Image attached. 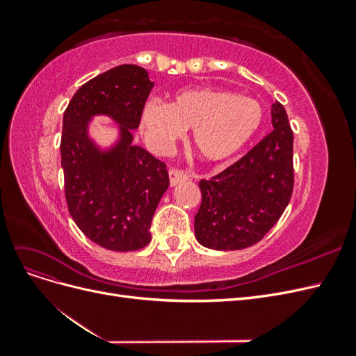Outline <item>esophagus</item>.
I'll use <instances>...</instances> for the list:
<instances>
[{
    "instance_id": "34e87169",
    "label": "esophagus",
    "mask_w": 356,
    "mask_h": 356,
    "mask_svg": "<svg viewBox=\"0 0 356 356\" xmlns=\"http://www.w3.org/2000/svg\"><path fill=\"white\" fill-rule=\"evenodd\" d=\"M169 179H170V186L174 187V186H177L178 182H182V181H187L188 179V175L186 174L184 170H181V169H170L169 170Z\"/></svg>"
}]
</instances>
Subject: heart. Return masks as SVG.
<instances>
[{"instance_id":"heart-1","label":"heart","mask_w":356,"mask_h":356,"mask_svg":"<svg viewBox=\"0 0 356 356\" xmlns=\"http://www.w3.org/2000/svg\"><path fill=\"white\" fill-rule=\"evenodd\" d=\"M261 104L246 96L217 89H191L166 105L148 102L141 115L147 143L166 152L191 129V145L208 161L238 153L263 123Z\"/></svg>"}]
</instances>
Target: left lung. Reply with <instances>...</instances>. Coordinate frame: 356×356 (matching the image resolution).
Returning a JSON list of instances; mask_svg holds the SVG:
<instances>
[{
  "label": "left lung",
  "mask_w": 356,
  "mask_h": 356,
  "mask_svg": "<svg viewBox=\"0 0 356 356\" xmlns=\"http://www.w3.org/2000/svg\"><path fill=\"white\" fill-rule=\"evenodd\" d=\"M273 131L227 169L202 179L195 217L199 243L234 251L260 242L281 218L294 188V135L281 102L272 105Z\"/></svg>",
  "instance_id": "obj_1"
}]
</instances>
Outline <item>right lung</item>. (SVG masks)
<instances>
[{
  "mask_svg": "<svg viewBox=\"0 0 356 356\" xmlns=\"http://www.w3.org/2000/svg\"><path fill=\"white\" fill-rule=\"evenodd\" d=\"M154 83L138 65H118L84 83L63 113L60 165L68 211L105 250L136 251L152 241V220L169 187L163 161L132 144ZM93 115H108L121 138L101 152L87 135Z\"/></svg>",
  "mask_w": 356,
  "mask_h": 356,
  "instance_id": "right-lung-1",
  "label": "right lung"
}]
</instances>
